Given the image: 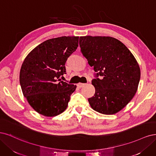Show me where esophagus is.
Returning a JSON list of instances; mask_svg holds the SVG:
<instances>
[{
  "instance_id": "34e87169",
  "label": "esophagus",
  "mask_w": 156,
  "mask_h": 156,
  "mask_svg": "<svg viewBox=\"0 0 156 156\" xmlns=\"http://www.w3.org/2000/svg\"><path fill=\"white\" fill-rule=\"evenodd\" d=\"M85 85V83H78L77 84V86H78V87H82L84 86Z\"/></svg>"
}]
</instances>
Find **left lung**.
Returning <instances> with one entry per match:
<instances>
[{
    "mask_svg": "<svg viewBox=\"0 0 156 156\" xmlns=\"http://www.w3.org/2000/svg\"><path fill=\"white\" fill-rule=\"evenodd\" d=\"M79 44L83 56L97 73L96 78L92 80L95 93L88 98L90 105L100 113H117L137 90L140 71L137 60L114 37L83 36L80 37ZM98 76L102 78L98 79Z\"/></svg>",
    "mask_w": 156,
    "mask_h": 156,
    "instance_id": "1",
    "label": "left lung"
}]
</instances>
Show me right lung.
<instances>
[{
    "instance_id": "obj_1",
    "label": "right lung",
    "mask_w": 156,
    "mask_h": 156,
    "mask_svg": "<svg viewBox=\"0 0 156 156\" xmlns=\"http://www.w3.org/2000/svg\"><path fill=\"white\" fill-rule=\"evenodd\" d=\"M79 37L62 36L39 44L24 59L19 81L24 97L38 113L54 117L67 109L76 85L60 77L66 74L65 63L78 47Z\"/></svg>"
}]
</instances>
